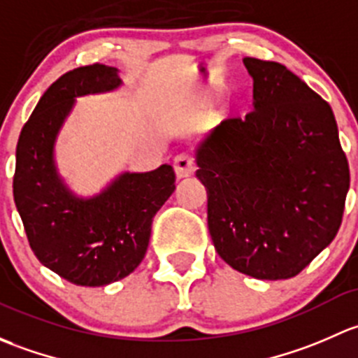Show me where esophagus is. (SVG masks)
I'll return each instance as SVG.
<instances>
[{
    "instance_id": "obj_1",
    "label": "esophagus",
    "mask_w": 358,
    "mask_h": 358,
    "mask_svg": "<svg viewBox=\"0 0 358 358\" xmlns=\"http://www.w3.org/2000/svg\"><path fill=\"white\" fill-rule=\"evenodd\" d=\"M174 171L179 179L189 178L194 174V158L187 153H180L174 160Z\"/></svg>"
}]
</instances>
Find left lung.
<instances>
[{"mask_svg": "<svg viewBox=\"0 0 358 358\" xmlns=\"http://www.w3.org/2000/svg\"><path fill=\"white\" fill-rule=\"evenodd\" d=\"M255 110L196 150L208 231L226 264L257 279L300 274L341 226L350 169L329 103L285 65L243 58Z\"/></svg>", "mask_w": 358, "mask_h": 358, "instance_id": "8db88e82", "label": "left lung"}]
</instances>
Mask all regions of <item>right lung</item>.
<instances>
[{"label": "right lung", "mask_w": 358, "mask_h": 358, "mask_svg": "<svg viewBox=\"0 0 358 358\" xmlns=\"http://www.w3.org/2000/svg\"><path fill=\"white\" fill-rule=\"evenodd\" d=\"M117 69L77 67L55 80L22 127L13 198L38 260L77 286H106L145 259L155 213L176 189L171 165L125 174L101 194L83 200L57 174L53 145L73 98L115 90Z\"/></svg>", "instance_id": "obj_1"}]
</instances>
